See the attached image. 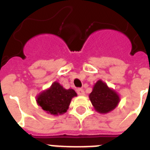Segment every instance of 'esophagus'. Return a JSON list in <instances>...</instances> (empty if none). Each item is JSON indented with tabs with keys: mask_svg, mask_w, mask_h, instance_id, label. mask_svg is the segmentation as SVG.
<instances>
[{
	"mask_svg": "<svg viewBox=\"0 0 150 150\" xmlns=\"http://www.w3.org/2000/svg\"><path fill=\"white\" fill-rule=\"evenodd\" d=\"M77 93L79 96H84L85 92L82 89H77Z\"/></svg>",
	"mask_w": 150,
	"mask_h": 150,
	"instance_id": "1",
	"label": "esophagus"
}]
</instances>
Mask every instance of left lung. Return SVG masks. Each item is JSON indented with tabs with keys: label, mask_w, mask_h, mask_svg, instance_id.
I'll use <instances>...</instances> for the list:
<instances>
[{
	"label": "left lung",
	"mask_w": 150,
	"mask_h": 150,
	"mask_svg": "<svg viewBox=\"0 0 150 150\" xmlns=\"http://www.w3.org/2000/svg\"><path fill=\"white\" fill-rule=\"evenodd\" d=\"M89 97L95 110L100 114H107L112 111L116 108L120 101L118 94L107 86L102 80H99L94 85Z\"/></svg>",
	"instance_id": "1"
}]
</instances>
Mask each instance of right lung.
<instances>
[{
  "mask_svg": "<svg viewBox=\"0 0 150 150\" xmlns=\"http://www.w3.org/2000/svg\"><path fill=\"white\" fill-rule=\"evenodd\" d=\"M76 96L74 89H65L60 83L54 82L49 89L39 94L36 102L47 113L58 115L67 111L71 99Z\"/></svg>",
  "mask_w": 150,
  "mask_h": 150,
  "instance_id": "obj_1",
  "label": "right lung"
}]
</instances>
